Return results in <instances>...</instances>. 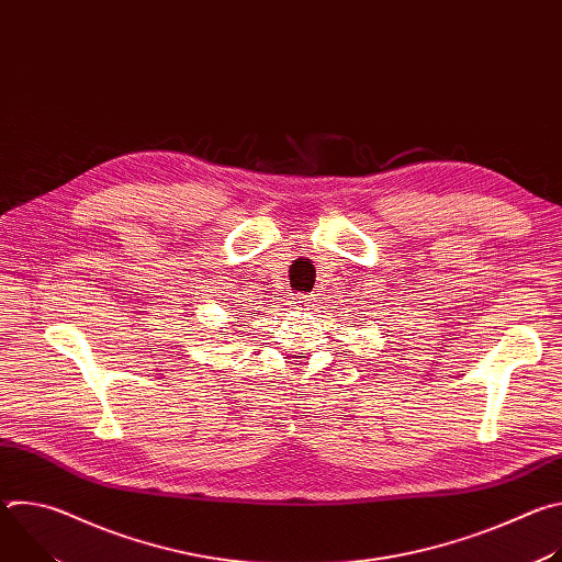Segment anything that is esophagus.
<instances>
[{
	"instance_id": "34e87169",
	"label": "esophagus",
	"mask_w": 562,
	"mask_h": 562,
	"mask_svg": "<svg viewBox=\"0 0 562 562\" xmlns=\"http://www.w3.org/2000/svg\"><path fill=\"white\" fill-rule=\"evenodd\" d=\"M289 306H291L293 311L308 308V306H313V297H311V295H302V293H297V295H293V297L289 300Z\"/></svg>"
}]
</instances>
